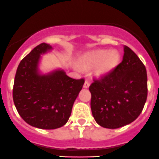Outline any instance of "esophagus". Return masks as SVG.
Returning <instances> with one entry per match:
<instances>
[{"label": "esophagus", "mask_w": 159, "mask_h": 159, "mask_svg": "<svg viewBox=\"0 0 159 159\" xmlns=\"http://www.w3.org/2000/svg\"><path fill=\"white\" fill-rule=\"evenodd\" d=\"M89 85H90V82H89V81H87V80H86V81H84V88H85V89H87V88L89 87Z\"/></svg>", "instance_id": "34e87169"}]
</instances>
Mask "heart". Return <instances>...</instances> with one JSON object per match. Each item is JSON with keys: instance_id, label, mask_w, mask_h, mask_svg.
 Masks as SVG:
<instances>
[{"instance_id": "heart-1", "label": "heart", "mask_w": 159, "mask_h": 159, "mask_svg": "<svg viewBox=\"0 0 159 159\" xmlns=\"http://www.w3.org/2000/svg\"><path fill=\"white\" fill-rule=\"evenodd\" d=\"M119 60L120 54L116 50H98L86 54L81 62L86 67H92L98 64L97 73L98 75H105L118 64Z\"/></svg>"}]
</instances>
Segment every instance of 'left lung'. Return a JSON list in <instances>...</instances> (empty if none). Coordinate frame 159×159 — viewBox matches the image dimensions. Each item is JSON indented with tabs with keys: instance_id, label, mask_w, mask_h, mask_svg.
I'll return each instance as SVG.
<instances>
[{
	"instance_id": "1",
	"label": "left lung",
	"mask_w": 159,
	"mask_h": 159,
	"mask_svg": "<svg viewBox=\"0 0 159 159\" xmlns=\"http://www.w3.org/2000/svg\"><path fill=\"white\" fill-rule=\"evenodd\" d=\"M89 86L91 109L101 127L116 129L134 121L148 96L147 71L136 53L124 47L123 61Z\"/></svg>"
}]
</instances>
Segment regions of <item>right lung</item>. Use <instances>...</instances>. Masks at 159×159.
Listing matches in <instances>:
<instances>
[{"instance_id": "obj_1", "label": "right lung", "mask_w": 159, "mask_h": 159, "mask_svg": "<svg viewBox=\"0 0 159 159\" xmlns=\"http://www.w3.org/2000/svg\"><path fill=\"white\" fill-rule=\"evenodd\" d=\"M52 47L43 43L20 62L13 86V100L20 116L29 125L53 130L68 120L75 99L84 83L74 79L64 70L47 75L38 72L40 55Z\"/></svg>"}]
</instances>
